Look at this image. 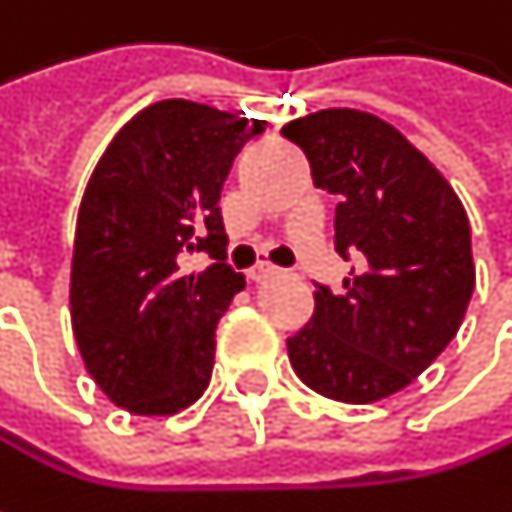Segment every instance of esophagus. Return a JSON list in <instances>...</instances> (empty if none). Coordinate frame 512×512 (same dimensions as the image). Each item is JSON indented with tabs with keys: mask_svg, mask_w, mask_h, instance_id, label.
Listing matches in <instances>:
<instances>
[{
	"mask_svg": "<svg viewBox=\"0 0 512 512\" xmlns=\"http://www.w3.org/2000/svg\"><path fill=\"white\" fill-rule=\"evenodd\" d=\"M275 275H281V269H278V266H272V263H257L255 269L249 272V278H252V281H266V278H275Z\"/></svg>",
	"mask_w": 512,
	"mask_h": 512,
	"instance_id": "34e87169",
	"label": "esophagus"
}]
</instances>
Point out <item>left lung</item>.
<instances>
[{
  "label": "left lung",
  "instance_id": "8db88e82",
  "mask_svg": "<svg viewBox=\"0 0 512 512\" xmlns=\"http://www.w3.org/2000/svg\"><path fill=\"white\" fill-rule=\"evenodd\" d=\"M314 186L341 195L338 255L361 257L344 293L314 290V317L287 338L296 376L323 397L376 403L421 376L457 335L471 290V228L442 171L397 127L323 109L281 127Z\"/></svg>",
  "mask_w": 512,
  "mask_h": 512
}]
</instances>
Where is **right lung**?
<instances>
[{
  "mask_svg": "<svg viewBox=\"0 0 512 512\" xmlns=\"http://www.w3.org/2000/svg\"><path fill=\"white\" fill-rule=\"evenodd\" d=\"M266 121L192 100L133 115L100 156L76 219L70 323L85 370L133 415H174L210 385L216 323L243 272L225 263L222 183ZM217 260L186 273V254Z\"/></svg>",
  "mask_w": 512,
  "mask_h": 512,
  "instance_id": "1",
  "label": "right lung"
}]
</instances>
